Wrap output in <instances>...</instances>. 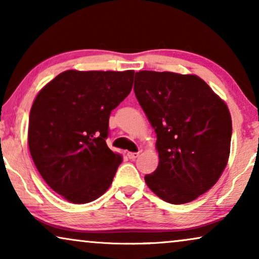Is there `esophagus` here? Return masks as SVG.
I'll use <instances>...</instances> for the list:
<instances>
[{
    "label": "esophagus",
    "mask_w": 259,
    "mask_h": 259,
    "mask_svg": "<svg viewBox=\"0 0 259 259\" xmlns=\"http://www.w3.org/2000/svg\"><path fill=\"white\" fill-rule=\"evenodd\" d=\"M127 157H128L131 160H134V159H137L138 157H139V153H134V152H128V153H127Z\"/></svg>",
    "instance_id": "1"
}]
</instances>
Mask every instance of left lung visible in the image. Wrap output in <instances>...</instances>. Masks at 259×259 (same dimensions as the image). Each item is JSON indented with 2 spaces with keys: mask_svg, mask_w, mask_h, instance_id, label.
Wrapping results in <instances>:
<instances>
[{
  "mask_svg": "<svg viewBox=\"0 0 259 259\" xmlns=\"http://www.w3.org/2000/svg\"><path fill=\"white\" fill-rule=\"evenodd\" d=\"M134 93L157 134L159 164L145 182L171 204L190 203L218 182L229 161L228 105L194 74L140 70Z\"/></svg>",
  "mask_w": 259,
  "mask_h": 259,
  "instance_id": "8db88e82",
  "label": "left lung"
}]
</instances>
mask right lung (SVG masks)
Here are the masks:
<instances>
[{
  "mask_svg": "<svg viewBox=\"0 0 259 259\" xmlns=\"http://www.w3.org/2000/svg\"><path fill=\"white\" fill-rule=\"evenodd\" d=\"M134 70L68 69L46 84L29 114L28 145L38 173L73 204L109 189L121 154L106 144L111 112L130 94Z\"/></svg>",
  "mask_w": 259,
  "mask_h": 259,
  "instance_id": "1",
  "label": "right lung"
}]
</instances>
